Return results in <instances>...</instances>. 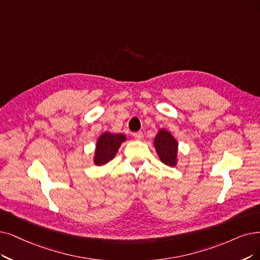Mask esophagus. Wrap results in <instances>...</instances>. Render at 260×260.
I'll use <instances>...</instances> for the list:
<instances>
[{
  "instance_id": "34e87169",
  "label": "esophagus",
  "mask_w": 260,
  "mask_h": 260,
  "mask_svg": "<svg viewBox=\"0 0 260 260\" xmlns=\"http://www.w3.org/2000/svg\"><path fill=\"white\" fill-rule=\"evenodd\" d=\"M133 138L136 139V140H142L143 139V132L139 131V132L133 133Z\"/></svg>"
}]
</instances>
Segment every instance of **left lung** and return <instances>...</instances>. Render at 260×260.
Instances as JSON below:
<instances>
[{
	"instance_id": "obj_1",
	"label": "left lung",
	"mask_w": 260,
	"mask_h": 260,
	"mask_svg": "<svg viewBox=\"0 0 260 260\" xmlns=\"http://www.w3.org/2000/svg\"><path fill=\"white\" fill-rule=\"evenodd\" d=\"M154 147L158 152L160 160L170 166L176 164L178 144L172 134L166 130H160L154 139Z\"/></svg>"
}]
</instances>
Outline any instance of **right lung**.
Segmentation results:
<instances>
[{
    "label": "right lung",
    "mask_w": 260,
    "mask_h": 260,
    "mask_svg": "<svg viewBox=\"0 0 260 260\" xmlns=\"http://www.w3.org/2000/svg\"><path fill=\"white\" fill-rule=\"evenodd\" d=\"M126 141V137L123 134H112L110 132L103 133L98 139L95 163L96 165H103L111 161L118 151L120 144Z\"/></svg>",
    "instance_id": "right-lung-1"
}]
</instances>
